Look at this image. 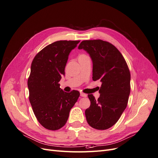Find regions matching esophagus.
Masks as SVG:
<instances>
[{
	"label": "esophagus",
	"mask_w": 158,
	"mask_h": 158,
	"mask_svg": "<svg viewBox=\"0 0 158 158\" xmlns=\"http://www.w3.org/2000/svg\"><path fill=\"white\" fill-rule=\"evenodd\" d=\"M80 95H81V96H82V97H86V94H85V93H80Z\"/></svg>",
	"instance_id": "1"
}]
</instances>
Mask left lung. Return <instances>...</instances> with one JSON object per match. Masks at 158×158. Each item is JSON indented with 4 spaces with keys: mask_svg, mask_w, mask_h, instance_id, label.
Listing matches in <instances>:
<instances>
[{
    "mask_svg": "<svg viewBox=\"0 0 158 158\" xmlns=\"http://www.w3.org/2000/svg\"><path fill=\"white\" fill-rule=\"evenodd\" d=\"M87 52L93 61V79L102 85L98 100L88 94L90 106L85 110L89 125L105 130L115 125L128 103L131 73L123 55L115 46L102 40H83L78 47Z\"/></svg>",
    "mask_w": 158,
    "mask_h": 158,
    "instance_id": "8db88e82",
    "label": "left lung"
}]
</instances>
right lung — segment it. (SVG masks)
I'll use <instances>...</instances> for the list:
<instances>
[{
	"instance_id": "add662e5",
	"label": "right lung",
	"mask_w": 158,
	"mask_h": 158,
	"mask_svg": "<svg viewBox=\"0 0 158 158\" xmlns=\"http://www.w3.org/2000/svg\"><path fill=\"white\" fill-rule=\"evenodd\" d=\"M80 40H58L37 54L27 81L29 99L34 114L45 129L56 131L67 122L69 111L80 95L77 90L65 93L59 81L65 75L70 52Z\"/></svg>"
}]
</instances>
